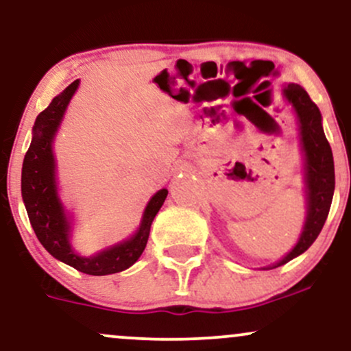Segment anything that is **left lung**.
<instances>
[{
	"label": "left lung",
	"instance_id": "8db88e82",
	"mask_svg": "<svg viewBox=\"0 0 351 351\" xmlns=\"http://www.w3.org/2000/svg\"><path fill=\"white\" fill-rule=\"evenodd\" d=\"M284 95L295 108L299 117L302 147L305 153V180H307V221L302 231L299 243L284 259L274 267L287 264L293 257L305 252L317 236L320 234L327 221L333 189H335V167H333L332 148L322 128V115L304 87L299 84H289L284 87Z\"/></svg>",
	"mask_w": 351,
	"mask_h": 351
}]
</instances>
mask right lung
Wrapping results in <instances>:
<instances>
[{
  "mask_svg": "<svg viewBox=\"0 0 351 351\" xmlns=\"http://www.w3.org/2000/svg\"><path fill=\"white\" fill-rule=\"evenodd\" d=\"M77 86L79 80H74L62 94L52 99L47 108H44L36 119L33 142L27 148L23 162L21 193L31 226L39 243L51 256L88 276H108V274L125 271L142 256L150 234L153 217L167 199L168 191L160 189L150 199L145 209L142 226L132 239L106 249L97 256L80 257L74 254L69 244V223L56 189V165L51 143Z\"/></svg>",
  "mask_w": 351,
  "mask_h": 351,
  "instance_id": "right-lung-1",
  "label": "right lung"
}]
</instances>
